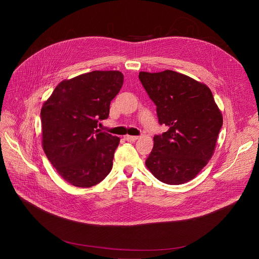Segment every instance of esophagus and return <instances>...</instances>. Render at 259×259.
<instances>
[{
  "instance_id": "1",
  "label": "esophagus",
  "mask_w": 259,
  "mask_h": 259,
  "mask_svg": "<svg viewBox=\"0 0 259 259\" xmlns=\"http://www.w3.org/2000/svg\"><path fill=\"white\" fill-rule=\"evenodd\" d=\"M125 140L128 142H135L137 140H139V137H132V135H126Z\"/></svg>"
}]
</instances>
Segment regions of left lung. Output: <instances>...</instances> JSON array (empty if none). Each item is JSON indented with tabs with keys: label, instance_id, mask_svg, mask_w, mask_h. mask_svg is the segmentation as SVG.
<instances>
[{
	"label": "left lung",
	"instance_id": "8db88e82",
	"mask_svg": "<svg viewBox=\"0 0 259 259\" xmlns=\"http://www.w3.org/2000/svg\"><path fill=\"white\" fill-rule=\"evenodd\" d=\"M139 77L156 105L159 124L168 128L153 138L146 166L165 184L188 183L214 153L223 126L220 108L206 84L183 73L141 71Z\"/></svg>",
	"mask_w": 259,
	"mask_h": 259
}]
</instances>
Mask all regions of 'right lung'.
Returning <instances> with one entry per match:
<instances>
[{
  "label": "right lung",
  "mask_w": 259,
  "mask_h": 259,
  "mask_svg": "<svg viewBox=\"0 0 259 259\" xmlns=\"http://www.w3.org/2000/svg\"><path fill=\"white\" fill-rule=\"evenodd\" d=\"M122 83L117 70L91 71L62 80L43 104L44 152L70 185L90 188L111 171L119 138L101 132L98 125L109 116Z\"/></svg>",
  "instance_id": "right-lung-1"
}]
</instances>
